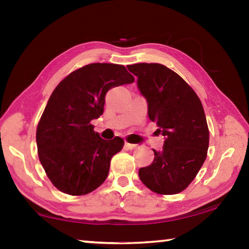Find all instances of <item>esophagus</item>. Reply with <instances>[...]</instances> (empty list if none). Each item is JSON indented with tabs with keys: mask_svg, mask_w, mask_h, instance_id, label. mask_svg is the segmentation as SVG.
<instances>
[{
	"mask_svg": "<svg viewBox=\"0 0 249 249\" xmlns=\"http://www.w3.org/2000/svg\"><path fill=\"white\" fill-rule=\"evenodd\" d=\"M125 146L127 147L128 149H136L137 147H138V145H136V144H129V142H125Z\"/></svg>",
	"mask_w": 249,
	"mask_h": 249,
	"instance_id": "obj_1",
	"label": "esophagus"
}]
</instances>
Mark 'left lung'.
<instances>
[{
	"label": "left lung",
	"instance_id": "8db88e82",
	"mask_svg": "<svg viewBox=\"0 0 249 249\" xmlns=\"http://www.w3.org/2000/svg\"><path fill=\"white\" fill-rule=\"evenodd\" d=\"M148 105V117L165 136L151 165L138 171L142 182L159 195H177L196 178L206 158L209 128L204 109L192 88L160 64L127 67Z\"/></svg>",
	"mask_w": 249,
	"mask_h": 249
}]
</instances>
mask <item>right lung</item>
<instances>
[{
    "mask_svg": "<svg viewBox=\"0 0 249 249\" xmlns=\"http://www.w3.org/2000/svg\"><path fill=\"white\" fill-rule=\"evenodd\" d=\"M133 82L124 66L91 64L71 72L53 90L37 126L36 142L41 165L58 190L88 195L107 178L111 158L124 141L101 138L91 121L103 114L109 89Z\"/></svg>",
    "mask_w": 249,
    "mask_h": 249,
    "instance_id": "1",
    "label": "right lung"
}]
</instances>
